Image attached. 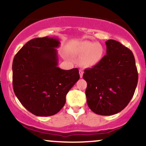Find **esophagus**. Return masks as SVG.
<instances>
[{"label":"esophagus","mask_w":146,"mask_h":146,"mask_svg":"<svg viewBox=\"0 0 146 146\" xmlns=\"http://www.w3.org/2000/svg\"><path fill=\"white\" fill-rule=\"evenodd\" d=\"M83 73H84V72H83L82 70H80V78H82Z\"/></svg>","instance_id":"esophagus-1"}]
</instances>
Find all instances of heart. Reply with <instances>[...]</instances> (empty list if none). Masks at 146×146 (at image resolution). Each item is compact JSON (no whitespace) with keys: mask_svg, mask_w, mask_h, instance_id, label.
<instances>
[{"mask_svg":"<svg viewBox=\"0 0 146 146\" xmlns=\"http://www.w3.org/2000/svg\"><path fill=\"white\" fill-rule=\"evenodd\" d=\"M78 56L84 57L82 64L86 67H93L101 61L104 55V48L99 43L84 41L78 48Z\"/></svg>","mask_w":146,"mask_h":146,"instance_id":"obj_1","label":"heart"}]
</instances>
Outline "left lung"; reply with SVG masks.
<instances>
[{"label": "left lung", "instance_id": "obj_1", "mask_svg": "<svg viewBox=\"0 0 146 146\" xmlns=\"http://www.w3.org/2000/svg\"><path fill=\"white\" fill-rule=\"evenodd\" d=\"M106 55L93 68L85 69L87 104L93 113L113 115L124 109L138 82L132 51L114 40L106 42Z\"/></svg>", "mask_w": 146, "mask_h": 146}]
</instances>
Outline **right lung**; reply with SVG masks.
<instances>
[{
    "label": "right lung",
    "instance_id": "obj_1",
    "mask_svg": "<svg viewBox=\"0 0 146 146\" xmlns=\"http://www.w3.org/2000/svg\"><path fill=\"white\" fill-rule=\"evenodd\" d=\"M58 38L31 40L13 60V87L23 106L36 116L58 113L66 95L80 79L78 68L63 70L58 66Z\"/></svg>",
    "mask_w": 146,
    "mask_h": 146
}]
</instances>
